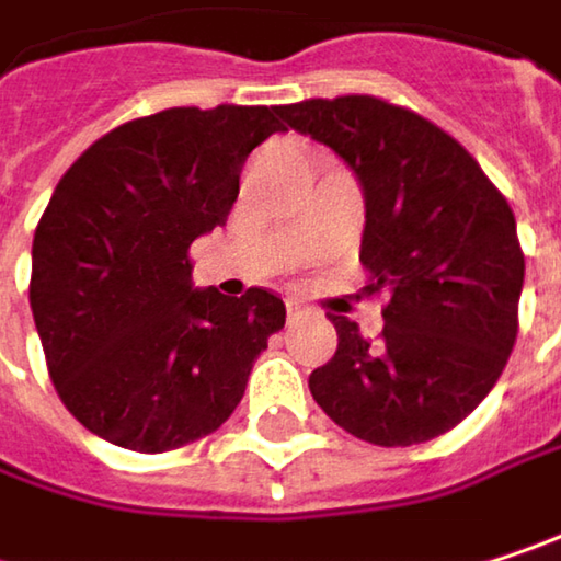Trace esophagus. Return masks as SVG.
<instances>
[{"mask_svg":"<svg viewBox=\"0 0 561 561\" xmlns=\"http://www.w3.org/2000/svg\"><path fill=\"white\" fill-rule=\"evenodd\" d=\"M285 311H288V324H298L301 318H308V314H311V311H308L301 301H295V298H288V301H285Z\"/></svg>","mask_w":561,"mask_h":561,"instance_id":"esophagus-1","label":"esophagus"}]
</instances>
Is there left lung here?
I'll return each mask as SVG.
<instances>
[{"label": "left lung", "mask_w": 561, "mask_h": 561, "mask_svg": "<svg viewBox=\"0 0 561 561\" xmlns=\"http://www.w3.org/2000/svg\"><path fill=\"white\" fill-rule=\"evenodd\" d=\"M279 116L357 174L367 291L390 298L380 341L331 314L337 351L308 390L370 445L445 435L494 390L516 341L526 266L506 197L461 142L387 100H301Z\"/></svg>", "instance_id": "1"}]
</instances>
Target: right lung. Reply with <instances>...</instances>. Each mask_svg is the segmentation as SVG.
Wrapping results in <instances>:
<instances>
[{
	"instance_id": "right-lung-1",
	"label": "right lung",
	"mask_w": 561,
	"mask_h": 561,
	"mask_svg": "<svg viewBox=\"0 0 561 561\" xmlns=\"http://www.w3.org/2000/svg\"><path fill=\"white\" fill-rule=\"evenodd\" d=\"M279 106H174L116 126L57 181L28 301L60 402L93 435L159 455L217 432L285 324L266 288H194L187 250L227 224Z\"/></svg>"
}]
</instances>
